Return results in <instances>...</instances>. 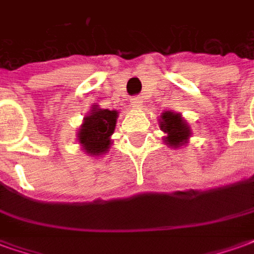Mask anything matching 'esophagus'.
Instances as JSON below:
<instances>
[{
    "label": "esophagus",
    "mask_w": 254,
    "mask_h": 254,
    "mask_svg": "<svg viewBox=\"0 0 254 254\" xmlns=\"http://www.w3.org/2000/svg\"><path fill=\"white\" fill-rule=\"evenodd\" d=\"M130 102H132L133 107H140V106L143 105V98L141 96H133Z\"/></svg>",
    "instance_id": "34e87169"
}]
</instances>
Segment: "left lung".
I'll list each match as a JSON object with an SVG mask.
<instances>
[{"instance_id": "8db88e82", "label": "left lung", "mask_w": 254, "mask_h": 254, "mask_svg": "<svg viewBox=\"0 0 254 254\" xmlns=\"http://www.w3.org/2000/svg\"><path fill=\"white\" fill-rule=\"evenodd\" d=\"M160 129L166 133L165 143L170 145L173 148H178L181 145H185L188 140L190 137V127L187 124V121L178 113L173 111H165L160 116L159 122Z\"/></svg>"}]
</instances>
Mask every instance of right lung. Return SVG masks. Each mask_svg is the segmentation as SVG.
Instances as JSON below:
<instances>
[{"mask_svg": "<svg viewBox=\"0 0 254 254\" xmlns=\"http://www.w3.org/2000/svg\"><path fill=\"white\" fill-rule=\"evenodd\" d=\"M118 113L109 109H99L94 106L78 129L77 140L91 156H99L106 154L111 145L110 136L116 129Z\"/></svg>", "mask_w": 254, "mask_h": 254, "instance_id": "add662e5", "label": "right lung"}]
</instances>
